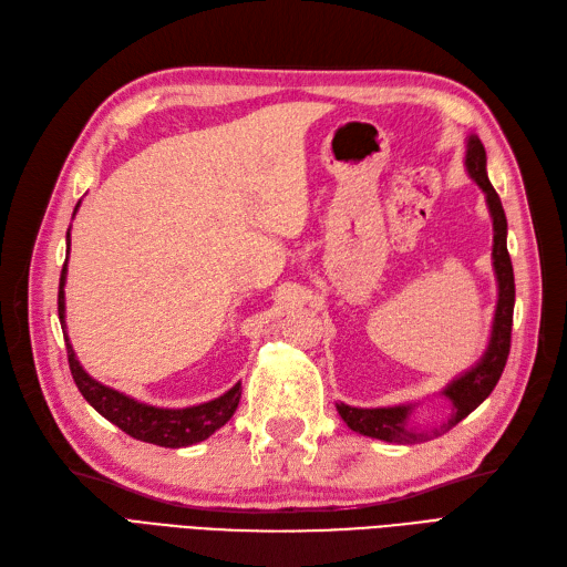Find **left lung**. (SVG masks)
Returning a JSON list of instances; mask_svg holds the SVG:
<instances>
[{
	"label": "left lung",
	"instance_id": "1",
	"mask_svg": "<svg viewBox=\"0 0 567 567\" xmlns=\"http://www.w3.org/2000/svg\"><path fill=\"white\" fill-rule=\"evenodd\" d=\"M463 165H466L468 177L480 186V192L485 194L487 210L492 217V231H494V244H492V267H494V277H496V310L492 319V331L487 348L483 357L477 362L456 375L454 381H450L440 390L444 400H450L452 404V414L444 419L437 425L431 427H416L411 423V414L419 406V402H409V404H394V406H350L346 402H336V409L340 419L348 423L350 431L375 437L383 442H394V444H419L427 442L433 437H440L452 427L466 419L471 411H475L480 404H483L494 385L499 383L502 371L506 367L508 350H511V326H513V305H516V284H513V265L508 257L506 248V215L502 208V200L496 196L494 186L487 177V153L483 142L477 140V134L466 136V158H463Z\"/></svg>",
	"mask_w": 567,
	"mask_h": 567
}]
</instances>
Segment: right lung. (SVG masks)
Masks as SVG:
<instances>
[{"mask_svg": "<svg viewBox=\"0 0 567 567\" xmlns=\"http://www.w3.org/2000/svg\"><path fill=\"white\" fill-rule=\"evenodd\" d=\"M78 208L80 203L75 205V213ZM65 246H68V252H71V229L65 234ZM65 277H68V257L61 271V281H59V319H61L63 338H65L68 364H71V373L78 390L82 392V398L87 400L101 416L111 421L113 425H117L120 431L127 433L134 440L151 442V444H158V447H169V450L188 447V444L208 440L234 416L238 400H241V383H236L225 394H219V398L210 402L184 406V409H167V406H153V404L140 402L125 392L92 379V375L82 369L80 359L75 357V350L65 333V290H63Z\"/></svg>", "mask_w": 567, "mask_h": 567, "instance_id": "1", "label": "right lung"}]
</instances>
